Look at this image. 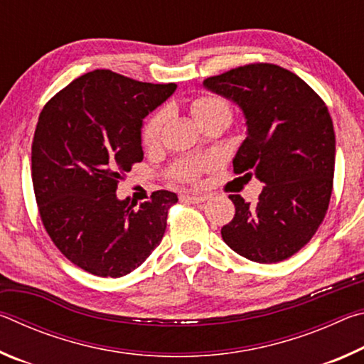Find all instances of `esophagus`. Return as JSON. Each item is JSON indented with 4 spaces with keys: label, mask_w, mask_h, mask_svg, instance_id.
<instances>
[{
    "label": "esophagus",
    "mask_w": 364,
    "mask_h": 364,
    "mask_svg": "<svg viewBox=\"0 0 364 364\" xmlns=\"http://www.w3.org/2000/svg\"><path fill=\"white\" fill-rule=\"evenodd\" d=\"M183 200H188L191 204H202L208 199V196H197V194H184L181 196Z\"/></svg>",
    "instance_id": "1"
}]
</instances>
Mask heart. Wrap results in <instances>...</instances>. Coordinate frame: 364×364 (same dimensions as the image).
<instances>
[{
	"label": "heart",
	"instance_id": "obj_1",
	"mask_svg": "<svg viewBox=\"0 0 364 364\" xmlns=\"http://www.w3.org/2000/svg\"><path fill=\"white\" fill-rule=\"evenodd\" d=\"M193 107V114L197 120L204 123L208 119H213L217 115H226L231 119V106L223 96L205 93L197 96L191 104ZM170 117V109L162 107L157 112H154L149 119L146 120L143 132H141V138L147 147H154L160 143L162 139L164 128L167 125V120ZM210 157H186L178 160L176 164L171 165L168 170V176L171 180L178 183H196L199 180L200 173L208 167H212Z\"/></svg>",
	"mask_w": 364,
	"mask_h": 364
}]
</instances>
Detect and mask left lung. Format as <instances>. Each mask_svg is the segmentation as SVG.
Here are the masks:
<instances>
[{"instance_id": "obj_1", "label": "left lung", "mask_w": 364, "mask_h": 364, "mask_svg": "<svg viewBox=\"0 0 364 364\" xmlns=\"http://www.w3.org/2000/svg\"><path fill=\"white\" fill-rule=\"evenodd\" d=\"M204 85L247 119L232 171L264 183L255 204L230 194L236 213L221 237L252 262L286 260L310 242L329 207L336 134L328 106L294 72L268 63L236 67Z\"/></svg>"}]
</instances>
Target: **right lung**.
Masks as SVG:
<instances>
[{
	"instance_id": "add662e5",
	"label": "right lung",
	"mask_w": 364,
	"mask_h": 364,
	"mask_svg": "<svg viewBox=\"0 0 364 364\" xmlns=\"http://www.w3.org/2000/svg\"><path fill=\"white\" fill-rule=\"evenodd\" d=\"M175 90L100 69L73 80L41 110L32 143L40 218L60 254L91 274L122 278L162 241L176 194L154 191L134 207L115 193L143 160V119Z\"/></svg>"
}]
</instances>
